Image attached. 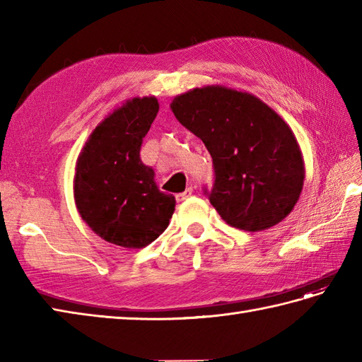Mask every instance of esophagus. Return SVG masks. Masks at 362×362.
<instances>
[{
    "label": "esophagus",
    "instance_id": "1",
    "mask_svg": "<svg viewBox=\"0 0 362 362\" xmlns=\"http://www.w3.org/2000/svg\"><path fill=\"white\" fill-rule=\"evenodd\" d=\"M191 194H193V188L191 187H188L185 191H183V193H179V194H175V199H177V202H183L185 201V199H188Z\"/></svg>",
    "mask_w": 362,
    "mask_h": 362
}]
</instances>
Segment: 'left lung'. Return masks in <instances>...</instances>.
<instances>
[{
	"instance_id": "8db88e82",
	"label": "left lung",
	"mask_w": 362,
	"mask_h": 362,
	"mask_svg": "<svg viewBox=\"0 0 362 362\" xmlns=\"http://www.w3.org/2000/svg\"><path fill=\"white\" fill-rule=\"evenodd\" d=\"M171 110L210 152L216 177L209 199L228 226L261 232L294 210L305 180L302 151L259 98L206 86L175 96Z\"/></svg>"
}]
</instances>
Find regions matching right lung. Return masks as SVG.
<instances>
[{"label":"right lung","instance_id":"right-lung-1","mask_svg":"<svg viewBox=\"0 0 362 362\" xmlns=\"http://www.w3.org/2000/svg\"><path fill=\"white\" fill-rule=\"evenodd\" d=\"M158 113L156 96L132 98L99 122L76 161L74 202L82 221L107 243L141 249L165 232L175 199L140 158Z\"/></svg>","mask_w":362,"mask_h":362}]
</instances>
